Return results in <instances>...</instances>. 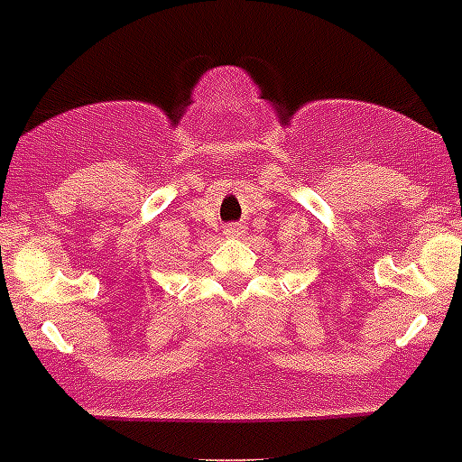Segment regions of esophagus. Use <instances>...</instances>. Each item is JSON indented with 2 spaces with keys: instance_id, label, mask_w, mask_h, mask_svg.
Masks as SVG:
<instances>
[{
  "instance_id": "34e87169",
  "label": "esophagus",
  "mask_w": 462,
  "mask_h": 462,
  "mask_svg": "<svg viewBox=\"0 0 462 462\" xmlns=\"http://www.w3.org/2000/svg\"><path fill=\"white\" fill-rule=\"evenodd\" d=\"M245 231H243L241 224H234V226H226V236H231V238H236V236H243Z\"/></svg>"
}]
</instances>
